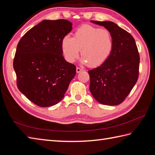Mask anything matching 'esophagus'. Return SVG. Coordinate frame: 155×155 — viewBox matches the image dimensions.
Returning <instances> with one entry per match:
<instances>
[{
  "mask_svg": "<svg viewBox=\"0 0 155 155\" xmlns=\"http://www.w3.org/2000/svg\"><path fill=\"white\" fill-rule=\"evenodd\" d=\"M76 71H77V73H81V71H82L83 70L81 69H80V68L77 67V69H76Z\"/></svg>",
  "mask_w": 155,
  "mask_h": 155,
  "instance_id": "obj_1",
  "label": "esophagus"
}]
</instances>
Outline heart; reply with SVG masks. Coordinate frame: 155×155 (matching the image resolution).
Returning <instances> with one entry per match:
<instances>
[{
  "label": "heart",
  "mask_w": 155,
  "mask_h": 155,
  "mask_svg": "<svg viewBox=\"0 0 155 155\" xmlns=\"http://www.w3.org/2000/svg\"><path fill=\"white\" fill-rule=\"evenodd\" d=\"M61 46L63 55L69 63L76 60L81 50V62L96 67L108 59L113 50L114 40L109 30L86 24L77 29L73 38L66 35Z\"/></svg>",
  "instance_id": "obj_1"
}]
</instances>
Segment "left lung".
<instances>
[{
    "label": "left lung",
    "mask_w": 155,
    "mask_h": 155,
    "mask_svg": "<svg viewBox=\"0 0 155 155\" xmlns=\"http://www.w3.org/2000/svg\"><path fill=\"white\" fill-rule=\"evenodd\" d=\"M91 22L110 31L114 48L102 65L90 70V91L99 103L109 106L121 104L130 93L139 77V55L132 35L110 21Z\"/></svg>",
    "instance_id": "left-lung-1"
}]
</instances>
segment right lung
Listing matches in <instances>:
<instances>
[{"instance_id": "right-lung-1", "label": "right lung", "mask_w": 155, "mask_h": 155, "mask_svg": "<svg viewBox=\"0 0 155 155\" xmlns=\"http://www.w3.org/2000/svg\"><path fill=\"white\" fill-rule=\"evenodd\" d=\"M72 25L63 19L43 20L18 44L13 63L17 86L40 107L59 102L76 74V67L64 59L61 46Z\"/></svg>"}]
</instances>
